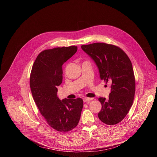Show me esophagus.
I'll return each instance as SVG.
<instances>
[{"label":"esophagus","instance_id":"1","mask_svg":"<svg viewBox=\"0 0 157 157\" xmlns=\"http://www.w3.org/2000/svg\"><path fill=\"white\" fill-rule=\"evenodd\" d=\"M92 100H93L92 98H88V97H85V98H83V101H84V102H88V103H89V102H90V101Z\"/></svg>","mask_w":157,"mask_h":157}]
</instances>
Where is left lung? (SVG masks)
<instances>
[{"label": "left lung", "instance_id": "1", "mask_svg": "<svg viewBox=\"0 0 157 157\" xmlns=\"http://www.w3.org/2000/svg\"><path fill=\"white\" fill-rule=\"evenodd\" d=\"M81 48L95 63L100 79L108 82L111 88L108 99L98 98L101 104L98 118L108 125L117 124L126 117L134 101L135 80L132 63L115 45L94 43Z\"/></svg>", "mask_w": 157, "mask_h": 157}]
</instances>
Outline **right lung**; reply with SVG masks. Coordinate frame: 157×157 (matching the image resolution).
<instances>
[{
	"mask_svg": "<svg viewBox=\"0 0 157 157\" xmlns=\"http://www.w3.org/2000/svg\"><path fill=\"white\" fill-rule=\"evenodd\" d=\"M77 51V47L56 48L41 52L30 75V88L34 100L48 124L59 132L75 128L80 120L83 100L57 97V86L63 79L62 65Z\"/></svg>",
	"mask_w": 157,
	"mask_h": 157,
	"instance_id": "add662e5",
	"label": "right lung"
}]
</instances>
